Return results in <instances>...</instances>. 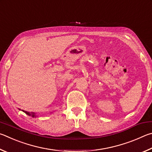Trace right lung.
Instances as JSON below:
<instances>
[{
	"instance_id": "add662e5",
	"label": "right lung",
	"mask_w": 152,
	"mask_h": 152,
	"mask_svg": "<svg viewBox=\"0 0 152 152\" xmlns=\"http://www.w3.org/2000/svg\"><path fill=\"white\" fill-rule=\"evenodd\" d=\"M19 110H20V109H19ZM24 113H25L26 115H29V116H32L33 117V118H36V117L37 116V114L35 113H34V112H31V113H30V112H28V111H24V110H22Z\"/></svg>"
}]
</instances>
